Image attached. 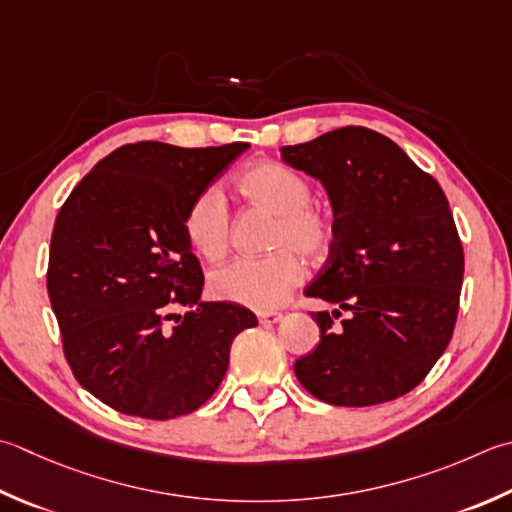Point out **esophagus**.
Wrapping results in <instances>:
<instances>
[{"mask_svg": "<svg viewBox=\"0 0 512 512\" xmlns=\"http://www.w3.org/2000/svg\"><path fill=\"white\" fill-rule=\"evenodd\" d=\"M259 324L262 326H273L277 322H282V313H259Z\"/></svg>", "mask_w": 512, "mask_h": 512, "instance_id": "esophagus-1", "label": "esophagus"}]
</instances>
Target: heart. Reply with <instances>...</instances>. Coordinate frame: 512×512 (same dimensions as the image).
<instances>
[{"label": "heart", "mask_w": 512, "mask_h": 512, "mask_svg": "<svg viewBox=\"0 0 512 512\" xmlns=\"http://www.w3.org/2000/svg\"><path fill=\"white\" fill-rule=\"evenodd\" d=\"M242 195L277 217L270 248L277 253L262 259H237L210 275V293L230 304L253 310L277 308L302 282L304 268L296 256L319 262L335 239L333 217L308 206L313 190L302 175L277 162H259L239 177ZM184 230L199 255L217 262L228 250L230 215L222 190L204 188L190 202ZM298 254L295 256L294 253Z\"/></svg>", "instance_id": "obj_1"}]
</instances>
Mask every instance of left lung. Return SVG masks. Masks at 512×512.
<instances>
[{"mask_svg":"<svg viewBox=\"0 0 512 512\" xmlns=\"http://www.w3.org/2000/svg\"><path fill=\"white\" fill-rule=\"evenodd\" d=\"M282 162L317 179L333 208L335 239L304 293L346 309L310 317L319 344L295 362L310 395L333 406H375L406 395L453 337L464 250L448 199L393 139L364 126L279 148Z\"/></svg>","mask_w":512,"mask_h":512,"instance_id":"8db88e82","label":"left lung"}]
</instances>
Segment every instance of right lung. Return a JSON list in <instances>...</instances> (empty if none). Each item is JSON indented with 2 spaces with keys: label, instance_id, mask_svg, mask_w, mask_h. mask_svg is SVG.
Here are the masks:
<instances>
[{
  "label": "right lung",
  "instance_id": "right-lung-1",
  "mask_svg": "<svg viewBox=\"0 0 512 512\" xmlns=\"http://www.w3.org/2000/svg\"><path fill=\"white\" fill-rule=\"evenodd\" d=\"M246 148L128 144L59 210L50 306L77 382L119 413H193L222 384L233 339L257 326L244 306L199 299L204 275L184 230L190 202ZM179 305L189 308L184 318L172 313Z\"/></svg>",
  "mask_w": 512,
  "mask_h": 512
}]
</instances>
